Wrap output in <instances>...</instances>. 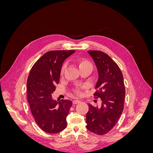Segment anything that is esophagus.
Instances as JSON below:
<instances>
[{
    "instance_id": "obj_1",
    "label": "esophagus",
    "mask_w": 153,
    "mask_h": 153,
    "mask_svg": "<svg viewBox=\"0 0 153 153\" xmlns=\"http://www.w3.org/2000/svg\"><path fill=\"white\" fill-rule=\"evenodd\" d=\"M80 103V100H73V104H77V103Z\"/></svg>"
}]
</instances>
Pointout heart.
Segmentation results:
<instances>
[{
	"instance_id": "heart-1",
	"label": "heart",
	"mask_w": 153,
	"mask_h": 153,
	"mask_svg": "<svg viewBox=\"0 0 153 153\" xmlns=\"http://www.w3.org/2000/svg\"><path fill=\"white\" fill-rule=\"evenodd\" d=\"M77 63H78V68H79L80 69L87 68V67H90L92 68L91 63L89 61H87V60H86L85 59H78ZM65 67H66L65 65H63L62 69H61V74H63V73L64 71V69H65ZM76 92L78 94L80 93V91L79 89V88H77V89H76Z\"/></svg>"
}]
</instances>
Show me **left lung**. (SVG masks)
Here are the masks:
<instances>
[{
  "label": "left lung",
  "instance_id": "8db88e82",
  "mask_svg": "<svg viewBox=\"0 0 153 153\" xmlns=\"http://www.w3.org/2000/svg\"><path fill=\"white\" fill-rule=\"evenodd\" d=\"M98 74L94 96L101 98L100 107L89 104L86 114L87 129L97 135L110 131L118 121L124 108L125 87L123 74L117 64L107 54L98 50L87 51Z\"/></svg>",
  "mask_w": 153,
  "mask_h": 153
}]
</instances>
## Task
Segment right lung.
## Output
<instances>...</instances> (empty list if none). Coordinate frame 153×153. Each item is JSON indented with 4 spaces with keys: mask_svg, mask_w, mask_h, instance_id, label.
<instances>
[{
    "mask_svg": "<svg viewBox=\"0 0 153 153\" xmlns=\"http://www.w3.org/2000/svg\"><path fill=\"white\" fill-rule=\"evenodd\" d=\"M75 50H53L45 53L30 69L27 82V100L38 126L48 133H57L67 126L72 105L68 100H55L52 94L59 82L62 63Z\"/></svg>",
    "mask_w": 153,
    "mask_h": 153,
    "instance_id": "right-lung-1",
    "label": "right lung"
}]
</instances>
